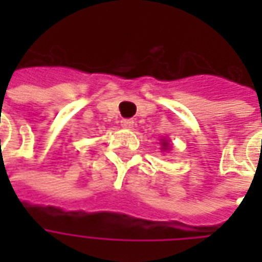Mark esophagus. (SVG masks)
Here are the masks:
<instances>
[{"label": "esophagus", "mask_w": 262, "mask_h": 262, "mask_svg": "<svg viewBox=\"0 0 262 262\" xmlns=\"http://www.w3.org/2000/svg\"><path fill=\"white\" fill-rule=\"evenodd\" d=\"M120 125H122V127L130 129V127H133V125H135V122L132 119H122L120 120Z\"/></svg>", "instance_id": "34e87169"}]
</instances>
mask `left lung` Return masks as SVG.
<instances>
[{"label": "left lung", "mask_w": 262, "mask_h": 262, "mask_svg": "<svg viewBox=\"0 0 262 262\" xmlns=\"http://www.w3.org/2000/svg\"><path fill=\"white\" fill-rule=\"evenodd\" d=\"M161 146H163V150H167V148H168V143H167V140H164V139H163Z\"/></svg>", "instance_id": "8db88e82"}]
</instances>
